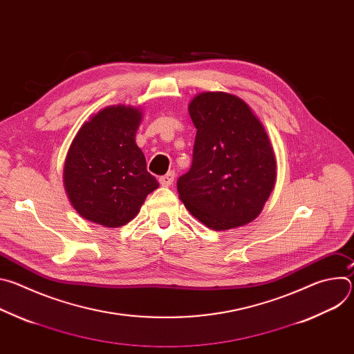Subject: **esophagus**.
Listing matches in <instances>:
<instances>
[{
	"mask_svg": "<svg viewBox=\"0 0 354 354\" xmlns=\"http://www.w3.org/2000/svg\"><path fill=\"white\" fill-rule=\"evenodd\" d=\"M174 180H175V172H174V171H169L168 174H165L164 176L160 178V183H161L162 186H165V187L171 186V185L174 183Z\"/></svg>",
	"mask_w": 354,
	"mask_h": 354,
	"instance_id": "1",
	"label": "esophagus"
}]
</instances>
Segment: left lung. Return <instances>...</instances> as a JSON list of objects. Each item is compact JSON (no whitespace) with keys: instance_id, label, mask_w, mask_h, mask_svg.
Here are the masks:
<instances>
[{"instance_id":"1","label":"left lung","mask_w":354,"mask_h":354,"mask_svg":"<svg viewBox=\"0 0 354 354\" xmlns=\"http://www.w3.org/2000/svg\"><path fill=\"white\" fill-rule=\"evenodd\" d=\"M196 127L190 169L176 187L186 209L212 230L245 225L259 216L276 180L270 140L238 96L203 92L189 105Z\"/></svg>"}]
</instances>
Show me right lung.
<instances>
[{
    "label": "right lung",
    "mask_w": 354,
    "mask_h": 354,
    "mask_svg": "<svg viewBox=\"0 0 354 354\" xmlns=\"http://www.w3.org/2000/svg\"><path fill=\"white\" fill-rule=\"evenodd\" d=\"M140 120L134 108L111 106L86 122L74 138L64 185L84 218L105 227L124 225L137 216L147 194L158 187L134 140Z\"/></svg>",
    "instance_id": "right-lung-1"
}]
</instances>
